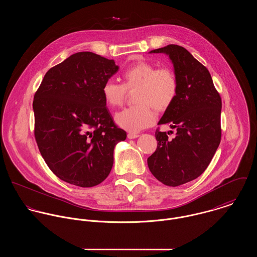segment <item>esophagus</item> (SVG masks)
<instances>
[{
    "label": "esophagus",
    "instance_id": "esophagus-1",
    "mask_svg": "<svg viewBox=\"0 0 257 257\" xmlns=\"http://www.w3.org/2000/svg\"><path fill=\"white\" fill-rule=\"evenodd\" d=\"M140 136L138 135V134H132V133H130V134H127V138L130 139V140H134V139H137V138H139Z\"/></svg>",
    "mask_w": 257,
    "mask_h": 257
}]
</instances>
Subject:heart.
Listing matches in <instances>:
<instances>
[{
  "label": "heart",
  "mask_w": 257,
  "mask_h": 257,
  "mask_svg": "<svg viewBox=\"0 0 257 257\" xmlns=\"http://www.w3.org/2000/svg\"><path fill=\"white\" fill-rule=\"evenodd\" d=\"M121 78L123 84L108 80L102 87L105 102L111 108L121 105L126 90L137 88L135 101L138 105L118 111L115 122L130 133H138L155 120L152 108L165 111L170 108L178 93V80L167 67L158 68L155 64L141 61L126 68Z\"/></svg>",
  "instance_id": "heart-1"
}]
</instances>
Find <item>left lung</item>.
Instances as JSON below:
<instances>
[{"instance_id": "obj_1", "label": "left lung", "mask_w": 257, "mask_h": 257, "mask_svg": "<svg viewBox=\"0 0 257 257\" xmlns=\"http://www.w3.org/2000/svg\"><path fill=\"white\" fill-rule=\"evenodd\" d=\"M150 53L169 56L178 93L158 121L176 128V136L170 140L165 132L156 130L157 148L147 164L158 181L176 187L198 178L216 153L221 137V99L209 70L182 46L169 44Z\"/></svg>"}]
</instances>
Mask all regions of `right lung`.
<instances>
[{"label": "right lung", "mask_w": 257, "mask_h": 257, "mask_svg": "<svg viewBox=\"0 0 257 257\" xmlns=\"http://www.w3.org/2000/svg\"><path fill=\"white\" fill-rule=\"evenodd\" d=\"M118 66L93 52L74 53L50 68L33 108L41 156L61 180L79 187L102 183L113 164V148L126 139L106 107L102 87Z\"/></svg>", "instance_id": "obj_1"}]
</instances>
